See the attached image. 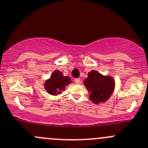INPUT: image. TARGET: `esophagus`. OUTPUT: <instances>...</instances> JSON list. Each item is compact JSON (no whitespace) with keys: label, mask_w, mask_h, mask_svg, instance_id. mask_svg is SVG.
<instances>
[{"label":"esophagus","mask_w":148,"mask_h":148,"mask_svg":"<svg viewBox=\"0 0 148 148\" xmlns=\"http://www.w3.org/2000/svg\"><path fill=\"white\" fill-rule=\"evenodd\" d=\"M74 82L77 84H81V79H75Z\"/></svg>","instance_id":"1"}]
</instances>
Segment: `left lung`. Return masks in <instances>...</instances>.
<instances>
[{"label":"left lung","mask_w":148,"mask_h":148,"mask_svg":"<svg viewBox=\"0 0 148 148\" xmlns=\"http://www.w3.org/2000/svg\"><path fill=\"white\" fill-rule=\"evenodd\" d=\"M83 82L89 93V99L96 104L108 100L115 87V81L112 77L103 75L96 70L89 71Z\"/></svg>","instance_id":"8db88e82"}]
</instances>
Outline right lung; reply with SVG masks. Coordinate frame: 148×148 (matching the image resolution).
Here are the masks:
<instances>
[{
    "label": "right lung",
    "instance_id": "obj_1",
    "mask_svg": "<svg viewBox=\"0 0 148 148\" xmlns=\"http://www.w3.org/2000/svg\"><path fill=\"white\" fill-rule=\"evenodd\" d=\"M72 82L69 77L64 76L62 71L56 70L51 74L50 78L44 82V86L49 95L56 96L61 95L66 86Z\"/></svg>",
    "mask_w": 148,
    "mask_h": 148
}]
</instances>
